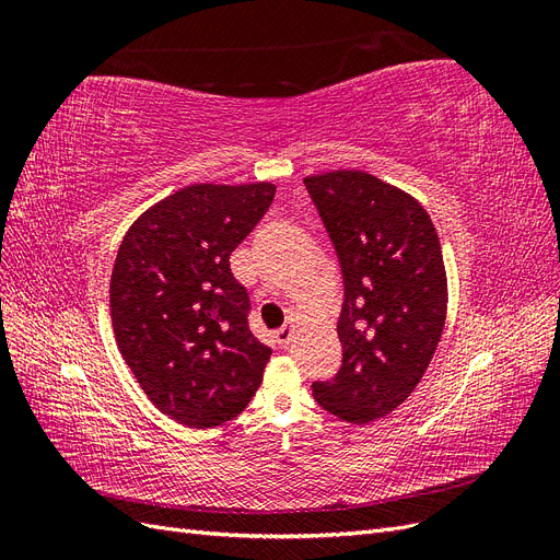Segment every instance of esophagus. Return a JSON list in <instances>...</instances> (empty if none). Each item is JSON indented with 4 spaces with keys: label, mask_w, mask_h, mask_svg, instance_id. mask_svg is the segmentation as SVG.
I'll list each match as a JSON object with an SVG mask.
<instances>
[{
    "label": "esophagus",
    "mask_w": 560,
    "mask_h": 560,
    "mask_svg": "<svg viewBox=\"0 0 560 560\" xmlns=\"http://www.w3.org/2000/svg\"><path fill=\"white\" fill-rule=\"evenodd\" d=\"M292 336H294V325H284L276 331V341H278L280 348H287L292 341Z\"/></svg>",
    "instance_id": "obj_1"
}]
</instances>
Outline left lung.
<instances>
[{
	"label": "left lung",
	"mask_w": 560,
	"mask_h": 560,
	"mask_svg": "<svg viewBox=\"0 0 560 560\" xmlns=\"http://www.w3.org/2000/svg\"><path fill=\"white\" fill-rule=\"evenodd\" d=\"M303 184L343 276V364L311 387L322 409L362 425L395 411L432 362L448 301L442 245L420 202L374 175L336 171Z\"/></svg>",
	"instance_id": "left-lung-1"
}]
</instances>
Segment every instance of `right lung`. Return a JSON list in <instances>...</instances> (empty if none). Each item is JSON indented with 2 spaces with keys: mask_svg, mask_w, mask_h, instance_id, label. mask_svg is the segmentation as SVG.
Here are the masks:
<instances>
[{
  "mask_svg": "<svg viewBox=\"0 0 560 560\" xmlns=\"http://www.w3.org/2000/svg\"><path fill=\"white\" fill-rule=\"evenodd\" d=\"M276 196L268 182L194 184L149 208L118 247L109 306L118 350L151 404L194 430L245 411L270 348L249 329L231 252Z\"/></svg>",
  "mask_w": 560,
  "mask_h": 560,
  "instance_id": "obj_1",
  "label": "right lung"
}]
</instances>
